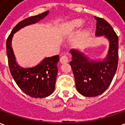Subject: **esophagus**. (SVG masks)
<instances>
[{
	"label": "esophagus",
	"instance_id": "esophagus-1",
	"mask_svg": "<svg viewBox=\"0 0 125 125\" xmlns=\"http://www.w3.org/2000/svg\"><path fill=\"white\" fill-rule=\"evenodd\" d=\"M60 62L62 63H68L69 62V57L68 55H63L62 57L60 58Z\"/></svg>",
	"mask_w": 125,
	"mask_h": 125
}]
</instances>
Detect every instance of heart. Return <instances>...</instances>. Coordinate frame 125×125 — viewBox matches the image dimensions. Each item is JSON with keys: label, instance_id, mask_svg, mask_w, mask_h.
<instances>
[{"label": "heart", "instance_id": "heart-1", "mask_svg": "<svg viewBox=\"0 0 125 125\" xmlns=\"http://www.w3.org/2000/svg\"><path fill=\"white\" fill-rule=\"evenodd\" d=\"M84 25V21L82 19H75L68 22L65 26V31L67 33H73Z\"/></svg>", "mask_w": 125, "mask_h": 125}]
</instances>
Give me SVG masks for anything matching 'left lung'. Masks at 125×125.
I'll list each match as a JSON object with an SVG mask.
<instances>
[{"mask_svg": "<svg viewBox=\"0 0 125 125\" xmlns=\"http://www.w3.org/2000/svg\"><path fill=\"white\" fill-rule=\"evenodd\" d=\"M94 19L96 21V35H104L110 43L107 57L102 62H96L90 60L79 51L70 50L72 60L70 64L76 89L86 97L97 96L104 92L110 86L118 66V36L106 21L98 17Z\"/></svg>", "mask_w": 125, "mask_h": 125, "instance_id": "left-lung-1", "label": "left lung"}]
</instances>
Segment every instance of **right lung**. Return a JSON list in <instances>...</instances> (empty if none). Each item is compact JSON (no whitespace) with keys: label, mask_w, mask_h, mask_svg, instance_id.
Masks as SVG:
<instances>
[{"label":"right lung","mask_w":125,"mask_h":125,"mask_svg":"<svg viewBox=\"0 0 125 125\" xmlns=\"http://www.w3.org/2000/svg\"><path fill=\"white\" fill-rule=\"evenodd\" d=\"M49 13V10L21 21L13 28L7 40V55L10 72L14 80L23 92L33 98H45L52 94L57 74L59 55L46 57L39 65L31 68H22L17 64L11 47L13 34L29 25L38 22Z\"/></svg>","instance_id":"obj_1"}]
</instances>
